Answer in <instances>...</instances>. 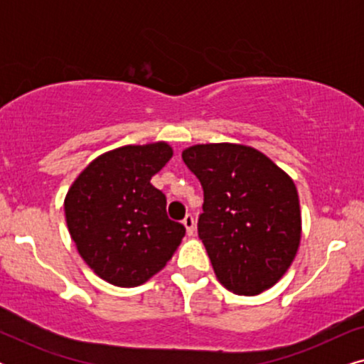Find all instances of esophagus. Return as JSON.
Instances as JSON below:
<instances>
[{"label":"esophagus","mask_w":364,"mask_h":364,"mask_svg":"<svg viewBox=\"0 0 364 364\" xmlns=\"http://www.w3.org/2000/svg\"><path fill=\"white\" fill-rule=\"evenodd\" d=\"M182 223H183V225H186L188 235H193V225H196V223H193V217H192V213H187V215L183 217Z\"/></svg>","instance_id":"esophagus-1"}]
</instances>
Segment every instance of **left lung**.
<instances>
[{
  "label": "left lung",
  "mask_w": 364,
  "mask_h": 364,
  "mask_svg": "<svg viewBox=\"0 0 364 364\" xmlns=\"http://www.w3.org/2000/svg\"><path fill=\"white\" fill-rule=\"evenodd\" d=\"M182 159L202 186L197 232L218 282L237 295L275 285L300 245L291 178L257 149L237 144L193 146Z\"/></svg>",
  "instance_id": "left-lung-1"
}]
</instances>
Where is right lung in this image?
I'll return each instance as SVG.
<instances>
[{
    "label": "right lung",
    "instance_id": "obj_1",
    "mask_svg": "<svg viewBox=\"0 0 364 364\" xmlns=\"http://www.w3.org/2000/svg\"><path fill=\"white\" fill-rule=\"evenodd\" d=\"M166 142L126 146L89 164L69 188L64 212L84 262L116 287H137L166 267L186 235L151 183L171 161Z\"/></svg>",
    "mask_w": 364,
    "mask_h": 364
}]
</instances>
